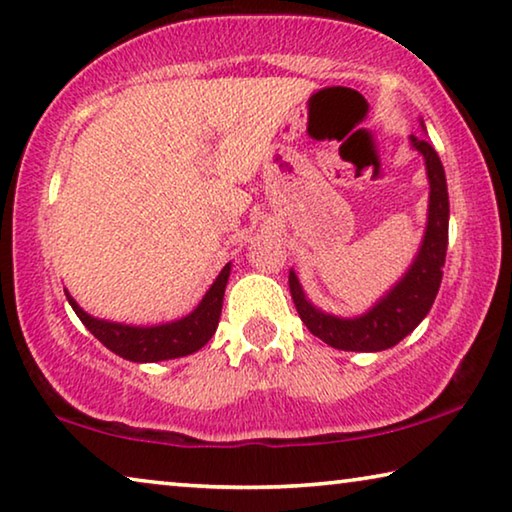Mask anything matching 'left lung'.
<instances>
[{"instance_id":"8db88e82","label":"left lung","mask_w":512,"mask_h":512,"mask_svg":"<svg viewBox=\"0 0 512 512\" xmlns=\"http://www.w3.org/2000/svg\"><path fill=\"white\" fill-rule=\"evenodd\" d=\"M424 127V123H421ZM412 148L421 152L426 161V175L431 182V198H428V223L424 241L408 273L387 291V294L371 307L369 312L353 319L332 316L305 298L303 287L294 271H289V291L300 314V321L321 342L339 351L376 353L392 348L415 330L424 316L431 312L437 291H440L442 269L449 243V193H446V177L442 161L426 139L410 136Z\"/></svg>"}]
</instances>
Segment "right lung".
<instances>
[{"mask_svg": "<svg viewBox=\"0 0 512 512\" xmlns=\"http://www.w3.org/2000/svg\"><path fill=\"white\" fill-rule=\"evenodd\" d=\"M227 278H230V264L223 266L218 273L214 285L209 287L205 298L200 300L196 310L186 314L184 319L161 323V326H125V323H113L93 319L75 303V298L66 294L72 310L79 316V321L93 332L95 339L113 351L120 358L129 362H161L184 358L200 351L218 328V319H221L223 310V294Z\"/></svg>", "mask_w": 512, "mask_h": 512, "instance_id": "right-lung-1", "label": "right lung"}]
</instances>
